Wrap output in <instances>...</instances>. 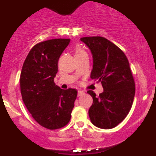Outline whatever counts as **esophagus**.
<instances>
[{"mask_svg": "<svg viewBox=\"0 0 156 156\" xmlns=\"http://www.w3.org/2000/svg\"><path fill=\"white\" fill-rule=\"evenodd\" d=\"M85 94V92H84L83 91L78 90V96H81V95H83V94Z\"/></svg>", "mask_w": 156, "mask_h": 156, "instance_id": "esophagus-1", "label": "esophagus"}]
</instances>
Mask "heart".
Here are the masks:
<instances>
[{
	"instance_id": "heart-1",
	"label": "heart",
	"mask_w": 156,
	"mask_h": 156,
	"mask_svg": "<svg viewBox=\"0 0 156 156\" xmlns=\"http://www.w3.org/2000/svg\"><path fill=\"white\" fill-rule=\"evenodd\" d=\"M75 54H76V56H80V55H87V53L81 47L78 46V47H76V51H75Z\"/></svg>"
}]
</instances>
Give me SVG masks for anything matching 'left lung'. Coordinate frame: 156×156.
<instances>
[{
  "label": "left lung",
  "mask_w": 156,
  "mask_h": 156,
  "mask_svg": "<svg viewBox=\"0 0 156 156\" xmlns=\"http://www.w3.org/2000/svg\"><path fill=\"white\" fill-rule=\"evenodd\" d=\"M91 50L93 69L91 78L102 83L103 92L93 98L89 115L94 125L110 129L124 120L131 108L135 95V81L126 55L119 48L102 37L80 38Z\"/></svg>",
  "instance_id": "1"
}]
</instances>
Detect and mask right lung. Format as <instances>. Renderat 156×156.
<instances>
[{
	"label": "right lung",
	"mask_w": 156,
	"mask_h": 156,
	"mask_svg": "<svg viewBox=\"0 0 156 156\" xmlns=\"http://www.w3.org/2000/svg\"><path fill=\"white\" fill-rule=\"evenodd\" d=\"M69 39H53L35 44L23 63L20 91L24 104L38 124L49 130L66 126L78 92L55 85L58 62Z\"/></svg>",
	"instance_id": "obj_1"
}]
</instances>
